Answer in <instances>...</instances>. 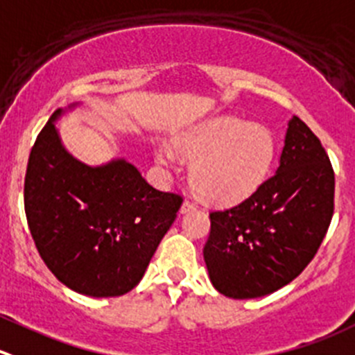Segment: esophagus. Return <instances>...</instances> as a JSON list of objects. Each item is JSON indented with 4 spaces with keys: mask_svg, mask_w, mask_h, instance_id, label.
I'll return each mask as SVG.
<instances>
[{
    "mask_svg": "<svg viewBox=\"0 0 355 355\" xmlns=\"http://www.w3.org/2000/svg\"><path fill=\"white\" fill-rule=\"evenodd\" d=\"M196 208H198V205H196V202L192 201V199H185L184 205H182L180 211L182 213H187V211H192V209H196Z\"/></svg>",
    "mask_w": 355,
    "mask_h": 355,
    "instance_id": "obj_1",
    "label": "esophagus"
}]
</instances>
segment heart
<instances>
[{
  "label": "heart",
  "mask_w": 355,
  "mask_h": 355,
  "mask_svg": "<svg viewBox=\"0 0 355 355\" xmlns=\"http://www.w3.org/2000/svg\"><path fill=\"white\" fill-rule=\"evenodd\" d=\"M173 146L182 157L194 159L192 187L211 202H236L257 191L276 154V142L269 130L237 118L199 123L180 133ZM154 157L163 166L177 161V154L166 144L154 149Z\"/></svg>",
  "instance_id": "1"
}]
</instances>
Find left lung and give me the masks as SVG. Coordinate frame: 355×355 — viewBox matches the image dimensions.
<instances>
[{"instance_id": "8db88e82", "label": "left lung", "mask_w": 355, "mask_h": 355, "mask_svg": "<svg viewBox=\"0 0 355 355\" xmlns=\"http://www.w3.org/2000/svg\"><path fill=\"white\" fill-rule=\"evenodd\" d=\"M335 173L321 140L293 116L276 173L250 198L211 211L205 244L213 286L229 298L270 295L318 253L335 208Z\"/></svg>"}]
</instances>
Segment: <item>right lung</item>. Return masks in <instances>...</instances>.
<instances>
[{"label": "right lung", "instance_id": "right-lung-1", "mask_svg": "<svg viewBox=\"0 0 355 355\" xmlns=\"http://www.w3.org/2000/svg\"><path fill=\"white\" fill-rule=\"evenodd\" d=\"M62 114H51L29 154L24 206L31 236L65 286L121 297L140 283L184 199L154 189L125 159L102 166L76 159L55 128Z\"/></svg>", "mask_w": 355, "mask_h": 355}]
</instances>
